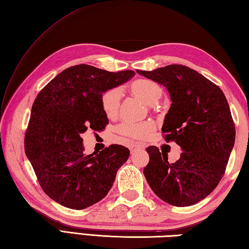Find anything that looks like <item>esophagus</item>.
Here are the masks:
<instances>
[{"instance_id": "obj_1", "label": "esophagus", "mask_w": 249, "mask_h": 249, "mask_svg": "<svg viewBox=\"0 0 249 249\" xmlns=\"http://www.w3.org/2000/svg\"><path fill=\"white\" fill-rule=\"evenodd\" d=\"M143 147H144V145H143V144H141V143L133 144L132 146H130V152H131V153H133V152H135V149H138V148H143Z\"/></svg>"}]
</instances>
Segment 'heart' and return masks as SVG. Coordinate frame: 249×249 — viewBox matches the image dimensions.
Wrapping results in <instances>:
<instances>
[{
    "label": "heart",
    "instance_id": "obj_1",
    "mask_svg": "<svg viewBox=\"0 0 249 249\" xmlns=\"http://www.w3.org/2000/svg\"><path fill=\"white\" fill-rule=\"evenodd\" d=\"M130 92L133 95L141 98L147 105H154L162 96V88L156 82L141 79L130 84ZM121 100V90L119 88L107 89L100 96V105L102 111L108 119H114L118 115ZM154 124L152 121H141L131 123L125 121L117 126V133L121 137L131 140H144L153 132Z\"/></svg>",
    "mask_w": 249,
    "mask_h": 249
}]
</instances>
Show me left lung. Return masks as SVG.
Returning <instances> with one entry per match:
<instances>
[{
  "mask_svg": "<svg viewBox=\"0 0 249 249\" xmlns=\"http://www.w3.org/2000/svg\"><path fill=\"white\" fill-rule=\"evenodd\" d=\"M137 71L166 87L172 104L161 131L167 142H176L183 151L170 163L158 147H147L149 161L143 173L148 185L172 206L198 203L221 181L235 142L227 98L218 86L183 65Z\"/></svg>",
  "mask_w": 249,
  "mask_h": 249,
  "instance_id": "1",
  "label": "left lung"
}]
</instances>
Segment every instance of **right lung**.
<instances>
[{"mask_svg":"<svg viewBox=\"0 0 249 249\" xmlns=\"http://www.w3.org/2000/svg\"><path fill=\"white\" fill-rule=\"evenodd\" d=\"M135 74L76 65L58 73L36 95L25 135V152L42 190L56 203L84 209L103 199L130 151L111 144L100 154L83 153L80 135L102 131L108 119L100 96Z\"/></svg>","mask_w":249,"mask_h":249,"instance_id":"obj_1","label":"right lung"}]
</instances>
